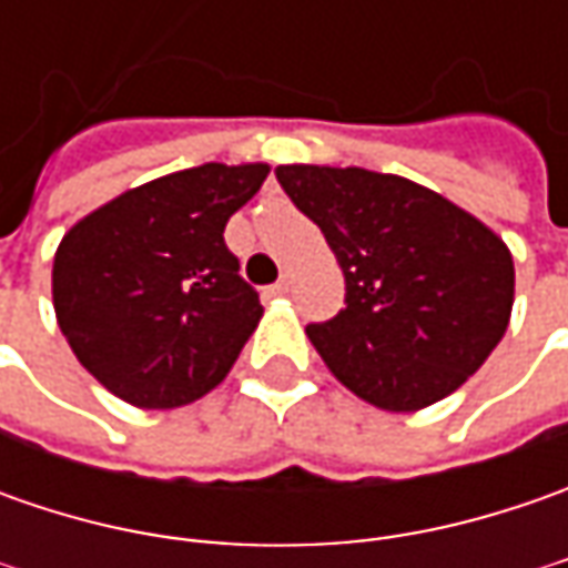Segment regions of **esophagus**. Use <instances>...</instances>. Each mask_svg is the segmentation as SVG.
<instances>
[{"label": "esophagus", "instance_id": "34e87169", "mask_svg": "<svg viewBox=\"0 0 568 568\" xmlns=\"http://www.w3.org/2000/svg\"><path fill=\"white\" fill-rule=\"evenodd\" d=\"M287 291H291V281H287V277H281V281H277V284H272V287H268L265 294L281 296V294H287Z\"/></svg>", "mask_w": 568, "mask_h": 568}]
</instances>
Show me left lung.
Instances as JSON below:
<instances>
[{
  "instance_id": "obj_1",
  "label": "left lung",
  "mask_w": 568,
  "mask_h": 568,
  "mask_svg": "<svg viewBox=\"0 0 568 568\" xmlns=\"http://www.w3.org/2000/svg\"><path fill=\"white\" fill-rule=\"evenodd\" d=\"M274 176L344 272V310L306 335L357 398L420 410L484 366L515 296L513 252L487 224L395 173L287 164Z\"/></svg>"
}]
</instances>
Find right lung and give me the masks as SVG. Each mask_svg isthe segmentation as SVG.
I'll return each mask as SVG.
<instances>
[{"mask_svg":"<svg viewBox=\"0 0 568 568\" xmlns=\"http://www.w3.org/2000/svg\"><path fill=\"white\" fill-rule=\"evenodd\" d=\"M268 164H202L129 189L59 243L55 322L116 398L164 410L224 382L262 318L224 243Z\"/></svg>","mask_w":568,"mask_h":568,"instance_id":"right-lung-1","label":"right lung"}]
</instances>
